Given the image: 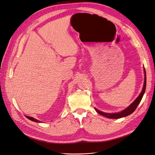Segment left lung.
Instances as JSON below:
<instances>
[{
  "mask_svg": "<svg viewBox=\"0 0 155 155\" xmlns=\"http://www.w3.org/2000/svg\"><path fill=\"white\" fill-rule=\"evenodd\" d=\"M144 74H145V80H144V85L142 91L141 93L140 94V95L138 96V97L136 99L132 104H131L128 107H127L124 110L121 111L120 112H117V113H106V112H101L99 110L96 109L95 108V110L99 113L100 114L105 116L107 118H112V119H118L120 118H123V117H125L128 115H130V114H132L133 112L136 110L137 107H138V104H140V102L141 101L142 97L144 94V92L145 91V87H146V73H145V70L144 69Z\"/></svg>",
  "mask_w": 155,
  "mask_h": 155,
  "instance_id": "obj_1",
  "label": "left lung"
}]
</instances>
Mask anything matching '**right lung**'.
<instances>
[{"instance_id":"obj_1","label":"right lung","mask_w":155,"mask_h":155,"mask_svg":"<svg viewBox=\"0 0 155 155\" xmlns=\"http://www.w3.org/2000/svg\"><path fill=\"white\" fill-rule=\"evenodd\" d=\"M26 118H28V119H29V120H30L31 121H34V122H37V123H39V122H41L40 121H39L38 120H36V119H35V118H32V117H30V116H26Z\"/></svg>"}]
</instances>
